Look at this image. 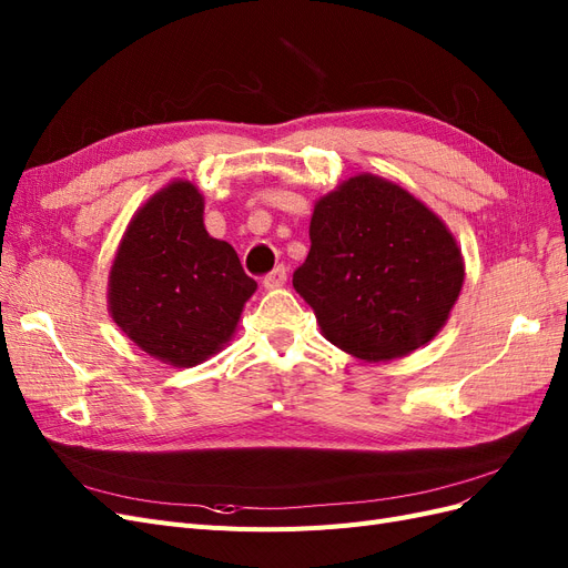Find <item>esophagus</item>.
<instances>
[{"label":"esophagus","instance_id":"obj_1","mask_svg":"<svg viewBox=\"0 0 568 568\" xmlns=\"http://www.w3.org/2000/svg\"><path fill=\"white\" fill-rule=\"evenodd\" d=\"M263 284H265V288H280V286H284L286 284V267L284 265L274 267L270 274H265Z\"/></svg>","mask_w":568,"mask_h":568}]
</instances>
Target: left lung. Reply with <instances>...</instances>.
<instances>
[{"mask_svg": "<svg viewBox=\"0 0 568 568\" xmlns=\"http://www.w3.org/2000/svg\"><path fill=\"white\" fill-rule=\"evenodd\" d=\"M448 227L403 186L357 175L315 203L294 288L334 346L367 363L432 341L462 291Z\"/></svg>", "mask_w": 568, "mask_h": 568, "instance_id": "obj_1", "label": "left lung"}]
</instances>
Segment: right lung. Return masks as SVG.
<instances>
[{
  "label": "right lung",
  "mask_w": 568,
  "mask_h": 568,
  "mask_svg": "<svg viewBox=\"0 0 568 568\" xmlns=\"http://www.w3.org/2000/svg\"><path fill=\"white\" fill-rule=\"evenodd\" d=\"M251 280L236 251L203 227V196L173 182L130 222L109 277L113 322L136 346L194 367L232 338Z\"/></svg>",
  "instance_id": "right-lung-1"
}]
</instances>
